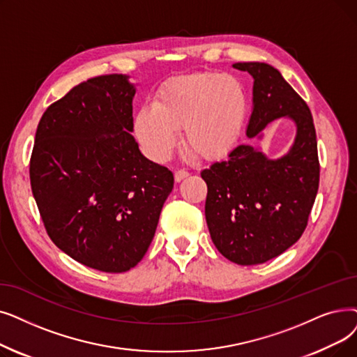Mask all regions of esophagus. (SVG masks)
<instances>
[{"mask_svg": "<svg viewBox=\"0 0 357 357\" xmlns=\"http://www.w3.org/2000/svg\"><path fill=\"white\" fill-rule=\"evenodd\" d=\"M187 176H190V174L187 172V170H183V169H179V170H176V172H175V181L176 182H181L182 179H185Z\"/></svg>", "mask_w": 357, "mask_h": 357, "instance_id": "obj_1", "label": "esophagus"}]
</instances>
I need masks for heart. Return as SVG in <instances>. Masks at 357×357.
I'll return each mask as SVG.
<instances>
[{"instance_id":"heart-1","label":"heart","mask_w":357,"mask_h":357,"mask_svg":"<svg viewBox=\"0 0 357 357\" xmlns=\"http://www.w3.org/2000/svg\"><path fill=\"white\" fill-rule=\"evenodd\" d=\"M248 114L236 75L195 73L165 82L135 116V134L154 160L169 159L182 130L183 144L198 158L219 159L234 147Z\"/></svg>"}]
</instances>
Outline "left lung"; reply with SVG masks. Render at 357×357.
Listing matches in <instances>:
<instances>
[{"instance_id":"8db88e82","label":"left lung","mask_w":357,"mask_h":357,"mask_svg":"<svg viewBox=\"0 0 357 357\" xmlns=\"http://www.w3.org/2000/svg\"><path fill=\"white\" fill-rule=\"evenodd\" d=\"M254 79L252 138L278 118L296 126L293 146L283 158L268 159L259 149L241 144L227 160L201 172L207 183L206 220L219 252L239 266L262 264L283 254L302 236L319 185L314 119L306 102L266 63H236Z\"/></svg>"}]
</instances>
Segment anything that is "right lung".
<instances>
[{
  "label": "right lung",
  "mask_w": 357,
  "mask_h": 357,
  "mask_svg": "<svg viewBox=\"0 0 357 357\" xmlns=\"http://www.w3.org/2000/svg\"><path fill=\"white\" fill-rule=\"evenodd\" d=\"M135 87L123 74L89 79L42 115L30 185L45 229L83 266L123 273L146 255L174 175L131 135Z\"/></svg>",
  "instance_id": "right-lung-1"
}]
</instances>
